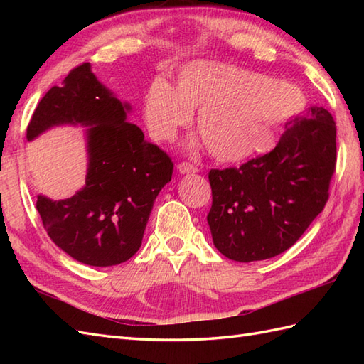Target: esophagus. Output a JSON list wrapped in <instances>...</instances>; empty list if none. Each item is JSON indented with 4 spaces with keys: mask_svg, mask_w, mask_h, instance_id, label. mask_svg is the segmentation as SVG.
Here are the masks:
<instances>
[{
    "mask_svg": "<svg viewBox=\"0 0 364 364\" xmlns=\"http://www.w3.org/2000/svg\"><path fill=\"white\" fill-rule=\"evenodd\" d=\"M178 172L181 175H189V173H197L198 168L196 166L189 164V162H181V164H178Z\"/></svg>",
    "mask_w": 364,
    "mask_h": 364,
    "instance_id": "34e87169",
    "label": "esophagus"
}]
</instances>
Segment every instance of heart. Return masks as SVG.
I'll return each instance as SVG.
<instances>
[{
    "mask_svg": "<svg viewBox=\"0 0 364 364\" xmlns=\"http://www.w3.org/2000/svg\"><path fill=\"white\" fill-rule=\"evenodd\" d=\"M305 106L296 84L233 64L194 60L176 75L175 87L164 80L150 84L144 117L150 134L166 142L188 125L198 107L196 123L211 156L241 162L272 149Z\"/></svg>",
    "mask_w": 364,
    "mask_h": 364,
    "instance_id": "b5f03b06",
    "label": "heart"
}]
</instances>
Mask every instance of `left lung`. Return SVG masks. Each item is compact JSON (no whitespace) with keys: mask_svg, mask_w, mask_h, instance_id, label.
I'll return each instance as SVG.
<instances>
[{"mask_svg":"<svg viewBox=\"0 0 364 364\" xmlns=\"http://www.w3.org/2000/svg\"><path fill=\"white\" fill-rule=\"evenodd\" d=\"M275 149L239 168L211 170L208 225L223 257L269 259L288 250L322 213L336 162L331 114L311 106Z\"/></svg>","mask_w":364,"mask_h":364,"instance_id":"1","label":"left lung"}]
</instances>
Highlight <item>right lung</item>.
<instances>
[{"label":"right lung","mask_w":364,"mask_h":364,"mask_svg":"<svg viewBox=\"0 0 364 364\" xmlns=\"http://www.w3.org/2000/svg\"><path fill=\"white\" fill-rule=\"evenodd\" d=\"M131 111L82 64L46 92L28 125L29 142L54 127L84 128V186L64 200L38 194L36 202L53 242L82 264L107 267L133 257L154 200L172 180V159L127 120Z\"/></svg>","instance_id":"obj_1"}]
</instances>
